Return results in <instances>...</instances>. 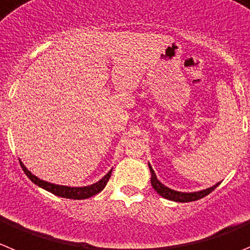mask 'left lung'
I'll return each mask as SVG.
<instances>
[{"label":"left lung","mask_w":250,"mask_h":250,"mask_svg":"<svg viewBox=\"0 0 250 250\" xmlns=\"http://www.w3.org/2000/svg\"><path fill=\"white\" fill-rule=\"evenodd\" d=\"M148 168H150V172H151V186L153 187V189L162 196L166 200H170V201H175V202H192V201H197V200H201L203 197H206L207 194H209L210 192L213 191L216 187H218V185L221 182L216 183L213 185L212 187H208L206 189H201V191H197V192H180V191H175V189H171L170 187L165 186L164 183L160 182L156 177V173L155 171L152 170V167L151 165L148 164Z\"/></svg>","instance_id":"left-lung-1"}]
</instances>
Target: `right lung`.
<instances>
[{
  "label": "right lung",
  "mask_w": 250,
  "mask_h": 250,
  "mask_svg": "<svg viewBox=\"0 0 250 250\" xmlns=\"http://www.w3.org/2000/svg\"><path fill=\"white\" fill-rule=\"evenodd\" d=\"M20 165L22 167V170L24 171V173L27 175V177L37 185L40 186L41 188L45 189V191L50 192V193L56 194V196L63 197V198H70V200H85L91 196H95L97 193L102 192L104 189V187L106 186L107 181H109L110 176H111V171L110 170L102 180H99L98 182L93 183V185H89V186L84 187H70V186H62V185H56V183H50L47 181H43L41 178H38L37 176H34L31 171L24 166V164L20 160Z\"/></svg>",
  "instance_id": "add662e5"
}]
</instances>
